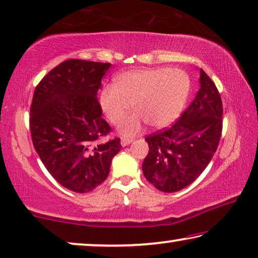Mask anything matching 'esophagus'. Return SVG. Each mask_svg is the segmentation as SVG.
<instances>
[{
	"mask_svg": "<svg viewBox=\"0 0 258 258\" xmlns=\"http://www.w3.org/2000/svg\"><path fill=\"white\" fill-rule=\"evenodd\" d=\"M133 142H134L133 138H128V137H123V138H121V145H122V146H126V145H129L130 143H133Z\"/></svg>",
	"mask_w": 258,
	"mask_h": 258,
	"instance_id": "obj_1",
	"label": "esophagus"
}]
</instances>
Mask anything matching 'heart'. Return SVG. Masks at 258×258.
<instances>
[{
    "label": "heart",
    "mask_w": 258,
    "mask_h": 258,
    "mask_svg": "<svg viewBox=\"0 0 258 258\" xmlns=\"http://www.w3.org/2000/svg\"><path fill=\"white\" fill-rule=\"evenodd\" d=\"M190 92V79L181 69L149 68L130 70L102 88L99 101L106 117L117 123L130 109L135 113L118 124V132L132 136L148 123L156 129L172 124L183 109Z\"/></svg>",
    "instance_id": "1"
}]
</instances>
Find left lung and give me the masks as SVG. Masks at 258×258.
<instances>
[{
    "mask_svg": "<svg viewBox=\"0 0 258 258\" xmlns=\"http://www.w3.org/2000/svg\"><path fill=\"white\" fill-rule=\"evenodd\" d=\"M201 89L179 121L145 138L149 153L142 165L150 183L175 192L192 183L211 161L223 130V104L215 83L200 70Z\"/></svg>",
    "mask_w": 258,
    "mask_h": 258,
    "instance_id": "left-lung-1",
    "label": "left lung"
}]
</instances>
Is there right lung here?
<instances>
[{
    "label": "right lung",
    "mask_w": 258,
    "mask_h": 258,
    "mask_svg": "<svg viewBox=\"0 0 258 258\" xmlns=\"http://www.w3.org/2000/svg\"><path fill=\"white\" fill-rule=\"evenodd\" d=\"M110 63L71 58L43 77L34 90L30 132L50 175L75 192H89L109 174L120 138L102 141L110 126L97 93Z\"/></svg>",
    "instance_id": "right-lung-1"
}]
</instances>
